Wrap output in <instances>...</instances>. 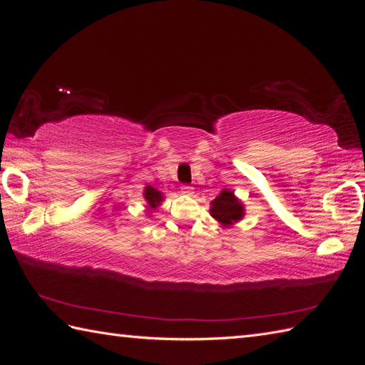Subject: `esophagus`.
Returning a JSON list of instances; mask_svg holds the SVG:
<instances>
[{"mask_svg":"<svg viewBox=\"0 0 365 365\" xmlns=\"http://www.w3.org/2000/svg\"><path fill=\"white\" fill-rule=\"evenodd\" d=\"M181 193L192 196V195H193V187L189 185V184H182V185H181Z\"/></svg>","mask_w":365,"mask_h":365,"instance_id":"34e87169","label":"esophagus"}]
</instances>
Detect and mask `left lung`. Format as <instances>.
I'll list each match as a JSON object with an SVG mask.
<instances>
[{
  "label": "left lung",
  "instance_id": "left-lung-1",
  "mask_svg": "<svg viewBox=\"0 0 365 365\" xmlns=\"http://www.w3.org/2000/svg\"><path fill=\"white\" fill-rule=\"evenodd\" d=\"M210 213L222 227L236 224L245 215L244 204H242L231 190H222L216 200L212 201Z\"/></svg>",
  "mask_w": 365,
  "mask_h": 365
}]
</instances>
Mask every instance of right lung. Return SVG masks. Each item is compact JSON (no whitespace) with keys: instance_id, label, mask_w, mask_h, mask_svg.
Listing matches in <instances>:
<instances>
[{"instance_id":"obj_1","label":"right lung","mask_w":365,"mask_h":365,"mask_svg":"<svg viewBox=\"0 0 365 365\" xmlns=\"http://www.w3.org/2000/svg\"><path fill=\"white\" fill-rule=\"evenodd\" d=\"M143 196H145V200H146L149 208H157L163 201V193L157 189H153L152 185L145 187V195H143Z\"/></svg>"}]
</instances>
